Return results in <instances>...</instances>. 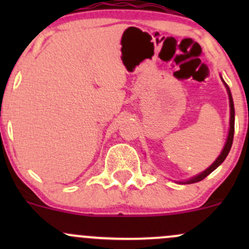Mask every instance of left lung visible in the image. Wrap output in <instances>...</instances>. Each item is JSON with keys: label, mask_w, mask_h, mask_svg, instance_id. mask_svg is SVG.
<instances>
[{"label": "left lung", "mask_w": 249, "mask_h": 249, "mask_svg": "<svg viewBox=\"0 0 249 249\" xmlns=\"http://www.w3.org/2000/svg\"><path fill=\"white\" fill-rule=\"evenodd\" d=\"M225 87H227L228 94H229V101H230V130H229V135H228L227 143H225V145H224V149L222 150V153H220L219 157L217 158V160H215V161L213 162V164L211 165L207 170H205V171H203L202 173H200V175L195 176V177L192 178V179L185 180L184 183H187V184H192V183L200 182V180H202L203 178L207 177L211 172L214 171V170L217 169V167L219 166L223 161H224L225 158H227L228 154H229L230 149H231L232 140H233V131H235V109H233V101H232V96H231V92H230L229 87H228L227 84H225Z\"/></svg>", "instance_id": "8db88e82"}]
</instances>
